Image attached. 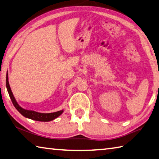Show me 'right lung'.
Wrapping results in <instances>:
<instances>
[{"label": "right lung", "instance_id": "1", "mask_svg": "<svg viewBox=\"0 0 159 159\" xmlns=\"http://www.w3.org/2000/svg\"><path fill=\"white\" fill-rule=\"evenodd\" d=\"M6 87L9 93V96L11 98L14 106L15 107L16 110H18L19 113H21L22 115L25 117L29 118L30 119L35 121H50L57 118L58 116H59L63 112V110H60L58 112H52V113H40L35 112V111L33 110H25L24 108H22L21 106H19V105L17 103V102L15 98V97L13 96V93L11 91V89L9 84V82H8V73L7 72L6 75Z\"/></svg>", "mask_w": 159, "mask_h": 159}]
</instances>
